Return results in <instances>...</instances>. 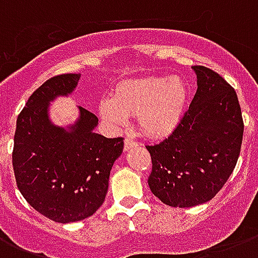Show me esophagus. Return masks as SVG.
<instances>
[{
  "label": "esophagus",
  "instance_id": "esophagus-1",
  "mask_svg": "<svg viewBox=\"0 0 258 258\" xmlns=\"http://www.w3.org/2000/svg\"><path fill=\"white\" fill-rule=\"evenodd\" d=\"M138 143L135 141H133L131 138H127L124 141V151H128V150L134 149V147H137Z\"/></svg>",
  "mask_w": 258,
  "mask_h": 258
}]
</instances>
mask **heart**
I'll return each mask as SVG.
<instances>
[{"label": "heart", "instance_id": "1", "mask_svg": "<svg viewBox=\"0 0 258 258\" xmlns=\"http://www.w3.org/2000/svg\"><path fill=\"white\" fill-rule=\"evenodd\" d=\"M188 89L179 78L150 76L128 80L117 87L113 96L100 103V115L112 125H124L137 115L146 135L166 137L178 127L187 103Z\"/></svg>", "mask_w": 258, "mask_h": 258}]
</instances>
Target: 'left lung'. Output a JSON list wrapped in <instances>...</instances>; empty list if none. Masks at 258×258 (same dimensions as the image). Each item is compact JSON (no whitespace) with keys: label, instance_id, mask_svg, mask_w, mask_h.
Masks as SVG:
<instances>
[{"label":"left lung","instance_id":"1","mask_svg":"<svg viewBox=\"0 0 258 258\" xmlns=\"http://www.w3.org/2000/svg\"><path fill=\"white\" fill-rule=\"evenodd\" d=\"M197 92L169 138L146 146L150 190L172 208L205 204L220 191L241 151L244 121L236 91L214 71L196 66Z\"/></svg>","mask_w":258,"mask_h":258}]
</instances>
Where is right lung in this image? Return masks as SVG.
Masks as SVG:
<instances>
[{
  "mask_svg": "<svg viewBox=\"0 0 258 258\" xmlns=\"http://www.w3.org/2000/svg\"><path fill=\"white\" fill-rule=\"evenodd\" d=\"M80 74L58 75L34 91L17 117L13 170L26 202L54 222H76L100 208L109 172L123 153V138L96 134L97 119L79 107L74 124L60 127L49 117L50 101L74 92Z\"/></svg>",
  "mask_w": 258,
  "mask_h": 258,
  "instance_id": "obj_1",
  "label": "right lung"
}]
</instances>
